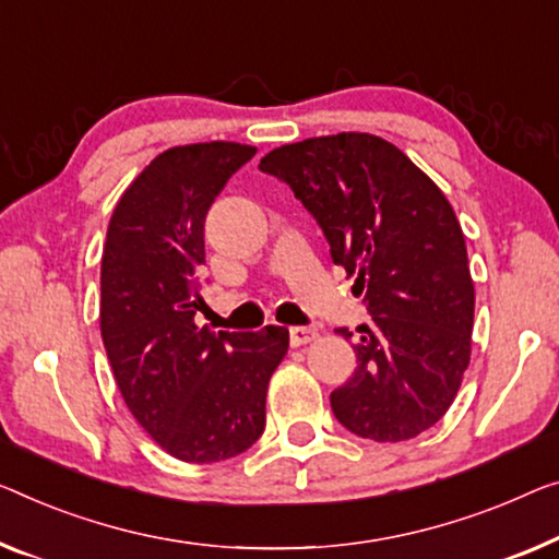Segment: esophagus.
<instances>
[{
	"label": "esophagus",
	"instance_id": "esophagus-1",
	"mask_svg": "<svg viewBox=\"0 0 559 559\" xmlns=\"http://www.w3.org/2000/svg\"><path fill=\"white\" fill-rule=\"evenodd\" d=\"M288 338H290V346H306V344H311V341L319 338V331L311 326H290Z\"/></svg>",
	"mask_w": 559,
	"mask_h": 559
}]
</instances>
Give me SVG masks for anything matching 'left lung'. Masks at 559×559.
Here are the masks:
<instances>
[{"label":"left lung","mask_w":559,"mask_h":559,"mask_svg":"<svg viewBox=\"0 0 559 559\" xmlns=\"http://www.w3.org/2000/svg\"><path fill=\"white\" fill-rule=\"evenodd\" d=\"M258 168L313 215L371 316L356 329L354 377L331 391L333 416L373 441L435 427L469 366L474 323L464 236L444 193L396 145L366 132L283 145Z\"/></svg>","instance_id":"1"}]
</instances>
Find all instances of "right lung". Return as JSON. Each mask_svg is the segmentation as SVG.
Masks as SVG:
<instances>
[{
	"instance_id": "obj_1",
	"label": "right lung",
	"mask_w": 559,
	"mask_h": 559,
	"mask_svg": "<svg viewBox=\"0 0 559 559\" xmlns=\"http://www.w3.org/2000/svg\"><path fill=\"white\" fill-rule=\"evenodd\" d=\"M255 147H170L132 180L107 226L99 331L132 416L175 460L211 464L253 447L288 329L195 326L205 215Z\"/></svg>"
}]
</instances>
